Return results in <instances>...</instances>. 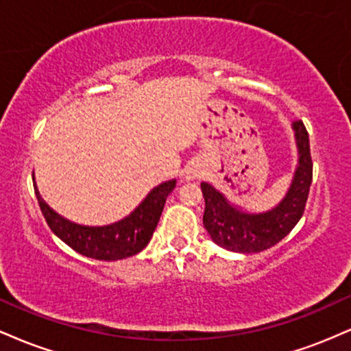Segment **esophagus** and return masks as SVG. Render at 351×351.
Segmentation results:
<instances>
[{
	"label": "esophagus",
	"mask_w": 351,
	"mask_h": 351,
	"mask_svg": "<svg viewBox=\"0 0 351 351\" xmlns=\"http://www.w3.org/2000/svg\"><path fill=\"white\" fill-rule=\"evenodd\" d=\"M199 176H201L199 170H188L186 171V178L188 180H196V178H199Z\"/></svg>",
	"instance_id": "34e87169"
}]
</instances>
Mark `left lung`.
Segmentation results:
<instances>
[{
    "label": "left lung",
    "instance_id": "obj_1",
    "mask_svg": "<svg viewBox=\"0 0 351 351\" xmlns=\"http://www.w3.org/2000/svg\"><path fill=\"white\" fill-rule=\"evenodd\" d=\"M293 130L300 155L299 167L287 196L272 211L263 215L237 211L211 184L201 183L204 196L203 224L217 245L243 254L265 251L284 239L300 221L312 184L313 163L310 155L308 132L304 122L295 120Z\"/></svg>",
    "mask_w": 351,
    "mask_h": 351
}]
</instances>
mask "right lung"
I'll return each mask as SVG.
<instances>
[{
    "instance_id": "add662e5",
    "label": "right lung",
    "mask_w": 351,
    "mask_h": 351,
    "mask_svg": "<svg viewBox=\"0 0 351 351\" xmlns=\"http://www.w3.org/2000/svg\"><path fill=\"white\" fill-rule=\"evenodd\" d=\"M175 184V180L162 183L153 189L130 216L102 228L80 226V224L64 219L44 203L38 188H34V191L47 226L59 239H62L75 252L86 257L99 261H119L135 256L150 243L153 231L162 216L165 201L173 191Z\"/></svg>"
}]
</instances>
